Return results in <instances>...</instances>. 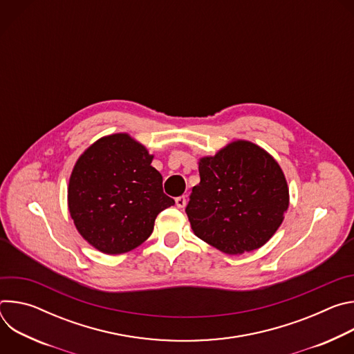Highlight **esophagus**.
<instances>
[{
    "instance_id": "esophagus-1",
    "label": "esophagus",
    "mask_w": 354,
    "mask_h": 354,
    "mask_svg": "<svg viewBox=\"0 0 354 354\" xmlns=\"http://www.w3.org/2000/svg\"><path fill=\"white\" fill-rule=\"evenodd\" d=\"M175 203H176V207L179 209H183L186 206V196H179L175 198Z\"/></svg>"
}]
</instances>
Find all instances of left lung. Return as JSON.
<instances>
[{"label": "left lung", "mask_w": 354, "mask_h": 354, "mask_svg": "<svg viewBox=\"0 0 354 354\" xmlns=\"http://www.w3.org/2000/svg\"><path fill=\"white\" fill-rule=\"evenodd\" d=\"M186 214L196 236L238 255L265 245L283 223L288 187L276 160L254 142L238 140L198 161Z\"/></svg>", "instance_id": "1"}]
</instances>
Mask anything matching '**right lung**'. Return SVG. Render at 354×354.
I'll return each instance as SVG.
<instances>
[{
    "label": "right lung",
    "instance_id": "add662e5",
    "mask_svg": "<svg viewBox=\"0 0 354 354\" xmlns=\"http://www.w3.org/2000/svg\"><path fill=\"white\" fill-rule=\"evenodd\" d=\"M153 156L129 134L93 142L68 183V209L78 232L97 250L119 255L141 245L157 216L175 205L164 193Z\"/></svg>",
    "mask_w": 354,
    "mask_h": 354
}]
</instances>
